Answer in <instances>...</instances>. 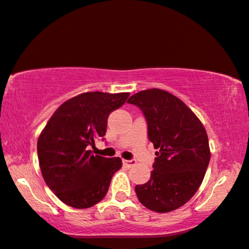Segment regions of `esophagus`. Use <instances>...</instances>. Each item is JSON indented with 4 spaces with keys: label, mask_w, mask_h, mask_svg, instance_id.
Listing matches in <instances>:
<instances>
[{
    "label": "esophagus",
    "mask_w": 249,
    "mask_h": 249,
    "mask_svg": "<svg viewBox=\"0 0 249 249\" xmlns=\"http://www.w3.org/2000/svg\"><path fill=\"white\" fill-rule=\"evenodd\" d=\"M123 164L126 165L127 167H132L135 165V160L134 159H130V160H127V159H123Z\"/></svg>",
    "instance_id": "obj_1"
}]
</instances>
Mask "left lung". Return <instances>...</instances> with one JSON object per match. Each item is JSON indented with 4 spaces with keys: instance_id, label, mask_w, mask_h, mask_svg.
Instances as JSON below:
<instances>
[{
    "instance_id": "8db88e82",
    "label": "left lung",
    "mask_w": 249,
    "mask_h": 249,
    "mask_svg": "<svg viewBox=\"0 0 249 249\" xmlns=\"http://www.w3.org/2000/svg\"><path fill=\"white\" fill-rule=\"evenodd\" d=\"M127 102L141 109L149 141L159 149L150 180L135 185L139 200L157 213L178 210L196 194L210 164L206 130L188 106L167 91H140Z\"/></svg>"
}]
</instances>
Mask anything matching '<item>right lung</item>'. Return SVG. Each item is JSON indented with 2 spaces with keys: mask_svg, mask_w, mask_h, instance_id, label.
I'll list each match as a JSON object with an SVG mask.
<instances>
[{
  "mask_svg": "<svg viewBox=\"0 0 249 249\" xmlns=\"http://www.w3.org/2000/svg\"><path fill=\"white\" fill-rule=\"evenodd\" d=\"M130 93L86 92L64 102L49 119L37 141L39 167L48 187L62 203L89 208L102 200L122 167L118 157L93 155L89 148L107 131L111 111Z\"/></svg>",
  "mask_w": 249,
  "mask_h": 249,
  "instance_id": "obj_1",
  "label": "right lung"
}]
</instances>
